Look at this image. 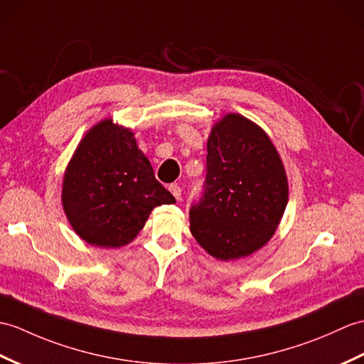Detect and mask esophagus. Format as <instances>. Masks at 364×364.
Here are the masks:
<instances>
[{
  "instance_id": "34e87169",
  "label": "esophagus",
  "mask_w": 364,
  "mask_h": 364,
  "mask_svg": "<svg viewBox=\"0 0 364 364\" xmlns=\"http://www.w3.org/2000/svg\"><path fill=\"white\" fill-rule=\"evenodd\" d=\"M168 191H171V193L176 200L181 198V188L178 184H171V186H168Z\"/></svg>"
}]
</instances>
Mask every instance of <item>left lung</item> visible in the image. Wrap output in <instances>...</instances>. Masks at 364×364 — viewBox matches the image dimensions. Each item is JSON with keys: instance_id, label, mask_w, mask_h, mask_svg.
Instances as JSON below:
<instances>
[{"instance_id": "left-lung-1", "label": "left lung", "mask_w": 364, "mask_h": 364, "mask_svg": "<svg viewBox=\"0 0 364 364\" xmlns=\"http://www.w3.org/2000/svg\"><path fill=\"white\" fill-rule=\"evenodd\" d=\"M289 203V181L276 147L237 113L210 130L206 176L189 210L191 232L210 256L247 257L273 237Z\"/></svg>"}]
</instances>
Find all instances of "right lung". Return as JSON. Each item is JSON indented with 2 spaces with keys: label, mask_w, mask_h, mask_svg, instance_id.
Here are the masks:
<instances>
[{
  "label": "right lung",
  "mask_w": 364,
  "mask_h": 364,
  "mask_svg": "<svg viewBox=\"0 0 364 364\" xmlns=\"http://www.w3.org/2000/svg\"><path fill=\"white\" fill-rule=\"evenodd\" d=\"M62 203L80 239L100 248L132 242L151 210L175 197L155 178L130 129L104 119L88 130L66 167Z\"/></svg>",
  "instance_id": "right-lung-1"
}]
</instances>
